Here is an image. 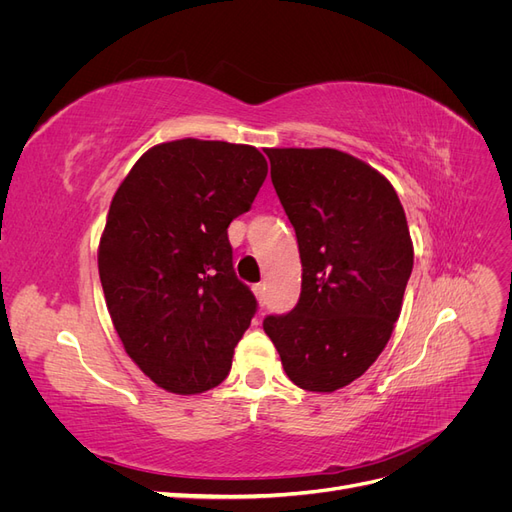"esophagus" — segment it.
Listing matches in <instances>:
<instances>
[{
	"instance_id": "esophagus-1",
	"label": "esophagus",
	"mask_w": 512,
	"mask_h": 512,
	"mask_svg": "<svg viewBox=\"0 0 512 512\" xmlns=\"http://www.w3.org/2000/svg\"><path fill=\"white\" fill-rule=\"evenodd\" d=\"M254 294H256L258 303H260V305H265V303H267V284H265V282L254 284Z\"/></svg>"
}]
</instances>
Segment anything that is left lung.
<instances>
[{
	"label": "left lung",
	"mask_w": 512,
	"mask_h": 512,
	"mask_svg": "<svg viewBox=\"0 0 512 512\" xmlns=\"http://www.w3.org/2000/svg\"><path fill=\"white\" fill-rule=\"evenodd\" d=\"M297 232L301 297L262 327L288 378L333 393L363 376L391 339L414 252L404 207L378 170L337 149H267Z\"/></svg>",
	"instance_id": "obj_1"
}]
</instances>
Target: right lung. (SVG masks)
Wrapping results in <instances>:
<instances>
[{
  "instance_id": "1",
  "label": "right lung",
  "mask_w": 512,
  "mask_h": 512,
  "mask_svg": "<svg viewBox=\"0 0 512 512\" xmlns=\"http://www.w3.org/2000/svg\"><path fill=\"white\" fill-rule=\"evenodd\" d=\"M267 173L256 147L181 138L143 153L113 196L98 250L106 307L130 359L170 393L218 386L256 314L228 226Z\"/></svg>"
}]
</instances>
